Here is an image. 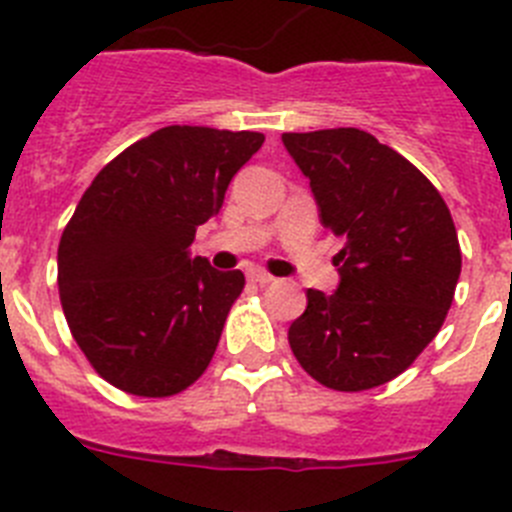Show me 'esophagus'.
<instances>
[{"label": "esophagus", "mask_w": 512, "mask_h": 512, "mask_svg": "<svg viewBox=\"0 0 512 512\" xmlns=\"http://www.w3.org/2000/svg\"><path fill=\"white\" fill-rule=\"evenodd\" d=\"M248 282L259 284V287H266V284L274 282V277H271V274H266L264 269H253L251 274H248Z\"/></svg>", "instance_id": "obj_1"}]
</instances>
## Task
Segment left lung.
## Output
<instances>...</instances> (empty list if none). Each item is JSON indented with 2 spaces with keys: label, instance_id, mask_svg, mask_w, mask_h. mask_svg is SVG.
Instances as JSON below:
<instances>
[{
  "label": "left lung",
  "instance_id": "1",
  "mask_svg": "<svg viewBox=\"0 0 512 512\" xmlns=\"http://www.w3.org/2000/svg\"><path fill=\"white\" fill-rule=\"evenodd\" d=\"M282 140L310 179L323 228L343 241L333 259L338 289H307L289 346L330 390H372L405 372L446 320L461 274L454 220L438 189L372 133L333 128Z\"/></svg>",
  "mask_w": 512,
  "mask_h": 512
}]
</instances>
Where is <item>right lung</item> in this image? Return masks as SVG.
I'll use <instances>...</instances> for the list:
<instances>
[{
    "label": "right lung",
    "mask_w": 512,
    "mask_h": 512,
    "mask_svg": "<svg viewBox=\"0 0 512 512\" xmlns=\"http://www.w3.org/2000/svg\"><path fill=\"white\" fill-rule=\"evenodd\" d=\"M261 133L169 125L94 176L58 243V292L94 372L138 397H169L202 377L241 271L189 253L220 212Z\"/></svg>",
    "instance_id": "obj_1"
}]
</instances>
